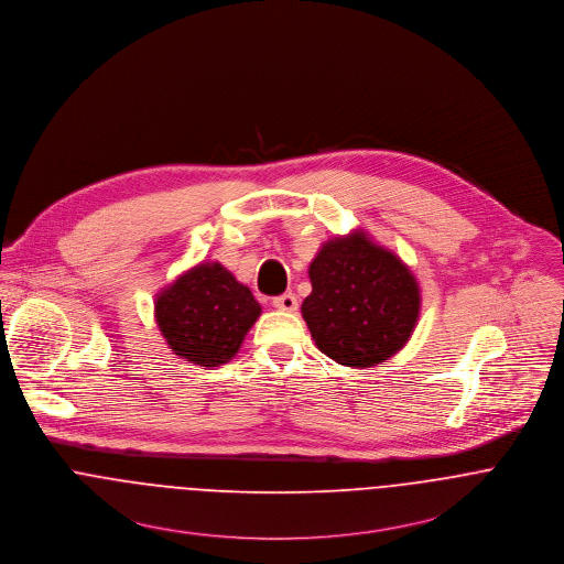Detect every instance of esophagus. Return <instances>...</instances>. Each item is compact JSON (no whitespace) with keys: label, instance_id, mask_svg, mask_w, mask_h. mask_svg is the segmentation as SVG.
Wrapping results in <instances>:
<instances>
[{"label":"esophagus","instance_id":"esophagus-1","mask_svg":"<svg viewBox=\"0 0 564 564\" xmlns=\"http://www.w3.org/2000/svg\"><path fill=\"white\" fill-rule=\"evenodd\" d=\"M272 305H274V310H279V312H296V310H299V301H296L294 294L276 296V299L272 301Z\"/></svg>","mask_w":564,"mask_h":564}]
</instances>
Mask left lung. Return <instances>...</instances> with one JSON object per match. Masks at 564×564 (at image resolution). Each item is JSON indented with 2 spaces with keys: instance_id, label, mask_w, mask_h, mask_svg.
Masks as SVG:
<instances>
[{
  "instance_id": "obj_1",
  "label": "left lung",
  "mask_w": 564,
  "mask_h": 564,
  "mask_svg": "<svg viewBox=\"0 0 564 564\" xmlns=\"http://www.w3.org/2000/svg\"><path fill=\"white\" fill-rule=\"evenodd\" d=\"M303 317L315 346L346 368H372L404 348L420 317L409 265L364 231L333 238L310 263Z\"/></svg>"
}]
</instances>
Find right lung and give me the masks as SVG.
Masks as SVG:
<instances>
[{
	"label": "right lung",
	"instance_id": "right-lung-1",
	"mask_svg": "<svg viewBox=\"0 0 564 564\" xmlns=\"http://www.w3.org/2000/svg\"><path fill=\"white\" fill-rule=\"evenodd\" d=\"M261 307L218 261L198 263L155 299V322L173 355L203 368L236 357Z\"/></svg>",
	"mask_w": 564,
	"mask_h": 564
}]
</instances>
